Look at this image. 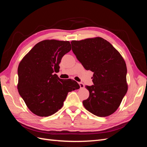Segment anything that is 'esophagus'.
<instances>
[{"label":"esophagus","instance_id":"1","mask_svg":"<svg viewBox=\"0 0 147 147\" xmlns=\"http://www.w3.org/2000/svg\"><path fill=\"white\" fill-rule=\"evenodd\" d=\"M78 84H79V85H80V88H84V84L83 83L80 82V83H78Z\"/></svg>","mask_w":147,"mask_h":147}]
</instances>
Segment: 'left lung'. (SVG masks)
Segmentation results:
<instances>
[{
  "label": "left lung",
  "instance_id": "obj_1",
  "mask_svg": "<svg viewBox=\"0 0 147 147\" xmlns=\"http://www.w3.org/2000/svg\"><path fill=\"white\" fill-rule=\"evenodd\" d=\"M71 44L84 68L94 72V85L86 86L90 96L83 101L84 108L100 117L113 114L127 91V67L123 57L101 37L72 40Z\"/></svg>",
  "mask_w": 147,
  "mask_h": 147
}]
</instances>
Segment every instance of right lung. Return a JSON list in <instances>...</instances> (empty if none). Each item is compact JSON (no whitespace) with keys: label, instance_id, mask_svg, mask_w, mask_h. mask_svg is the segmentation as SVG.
<instances>
[{"label":"right lung","instance_id":"1","mask_svg":"<svg viewBox=\"0 0 147 147\" xmlns=\"http://www.w3.org/2000/svg\"><path fill=\"white\" fill-rule=\"evenodd\" d=\"M71 50L69 41L45 40L25 55L18 68V90L28 109L39 117H48L63 106L69 92L80 88L77 82L59 78L62 57Z\"/></svg>","mask_w":147,"mask_h":147}]
</instances>
